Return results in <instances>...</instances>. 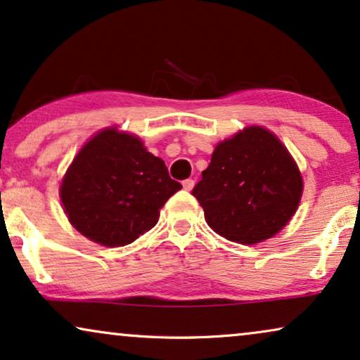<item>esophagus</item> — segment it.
<instances>
[{
	"mask_svg": "<svg viewBox=\"0 0 360 360\" xmlns=\"http://www.w3.org/2000/svg\"><path fill=\"white\" fill-rule=\"evenodd\" d=\"M181 185H184V188H185L186 191H190L191 188H193L195 181H193V180H191V179H186V180H184V181H181Z\"/></svg>",
	"mask_w": 360,
	"mask_h": 360,
	"instance_id": "1",
	"label": "esophagus"
}]
</instances>
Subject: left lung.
Returning a JSON list of instances; mask_svg holds the SVG:
<instances>
[{"label": "left lung", "mask_w": 360, "mask_h": 360, "mask_svg": "<svg viewBox=\"0 0 360 360\" xmlns=\"http://www.w3.org/2000/svg\"><path fill=\"white\" fill-rule=\"evenodd\" d=\"M191 195L213 231L255 245L291 220L302 195V179L276 135L255 125L218 143Z\"/></svg>", "instance_id": "1"}]
</instances>
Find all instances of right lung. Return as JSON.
Here are the masks:
<instances>
[{"mask_svg": "<svg viewBox=\"0 0 360 360\" xmlns=\"http://www.w3.org/2000/svg\"><path fill=\"white\" fill-rule=\"evenodd\" d=\"M180 188L162 158L137 137L107 129L72 160L60 200L84 236L104 246H125L157 225L158 210Z\"/></svg>", "mask_w": 360, "mask_h": 360, "instance_id": "obj_1", "label": "right lung"}]
</instances>
